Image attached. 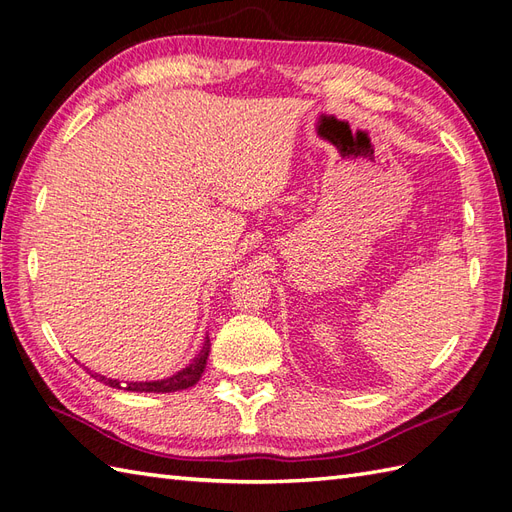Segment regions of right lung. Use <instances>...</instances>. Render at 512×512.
<instances>
[{"label": "right lung", "mask_w": 512, "mask_h": 512, "mask_svg": "<svg viewBox=\"0 0 512 512\" xmlns=\"http://www.w3.org/2000/svg\"><path fill=\"white\" fill-rule=\"evenodd\" d=\"M209 337H205L203 348L199 355H196L186 368L175 372L173 376L162 378V381H142V383H121L116 381V378H108V376H101V374H90L93 378H97L99 383L103 385H110L114 389H125V391H138V393H170V391H181V389H188L192 385L199 383V378L205 372V365H207V357H209Z\"/></svg>", "instance_id": "obj_1"}]
</instances>
